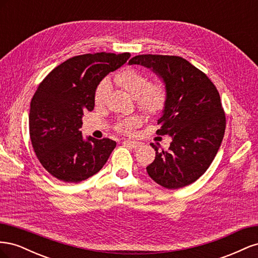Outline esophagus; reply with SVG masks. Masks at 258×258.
Masks as SVG:
<instances>
[{
	"label": "esophagus",
	"instance_id": "1",
	"mask_svg": "<svg viewBox=\"0 0 258 258\" xmlns=\"http://www.w3.org/2000/svg\"><path fill=\"white\" fill-rule=\"evenodd\" d=\"M123 144L129 145L132 148H138L141 143L138 142V141H135V140H126V141H123Z\"/></svg>",
	"mask_w": 258,
	"mask_h": 258
}]
</instances>
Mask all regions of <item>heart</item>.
Masks as SVG:
<instances>
[{
	"instance_id": "obj_1",
	"label": "heart",
	"mask_w": 258,
	"mask_h": 258,
	"mask_svg": "<svg viewBox=\"0 0 258 258\" xmlns=\"http://www.w3.org/2000/svg\"><path fill=\"white\" fill-rule=\"evenodd\" d=\"M114 83L121 89L136 98L137 105L146 114H156L162 110L167 99V90L161 82H150L148 76L143 71L135 68H126L113 76ZM110 82L103 80L99 83L95 91V103L102 104L110 91ZM140 119L137 117L123 119L117 122V131L129 134L132 128L138 126Z\"/></svg>"
}]
</instances>
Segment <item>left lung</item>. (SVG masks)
I'll use <instances>...</instances> for the list:
<instances>
[{"instance_id":"obj_1","label":"left lung","mask_w":258,"mask_h":258,"mask_svg":"<svg viewBox=\"0 0 258 258\" xmlns=\"http://www.w3.org/2000/svg\"><path fill=\"white\" fill-rule=\"evenodd\" d=\"M129 64L153 69L166 84L167 99L158 119L159 136H171L168 151H156L146 171L154 181L168 189L189 185L212 163L223 141L226 116L221 97L209 77L178 56L139 54Z\"/></svg>"}]
</instances>
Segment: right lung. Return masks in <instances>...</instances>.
I'll use <instances>...</instances> for the list:
<instances>
[{"label": "right lung", "instance_id": "right-lung-1", "mask_svg": "<svg viewBox=\"0 0 258 258\" xmlns=\"http://www.w3.org/2000/svg\"><path fill=\"white\" fill-rule=\"evenodd\" d=\"M129 52L86 53L62 62L45 77L30 104L29 131L34 153L56 178L79 183L98 173L116 142L82 136L84 112L95 107V91Z\"/></svg>", "mask_w": 258, "mask_h": 258}]
</instances>
